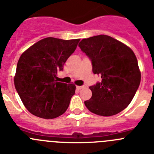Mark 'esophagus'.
I'll return each mask as SVG.
<instances>
[{"label":"esophagus","mask_w":154,"mask_h":154,"mask_svg":"<svg viewBox=\"0 0 154 154\" xmlns=\"http://www.w3.org/2000/svg\"><path fill=\"white\" fill-rule=\"evenodd\" d=\"M83 88H84L83 85H81V86H76V89H79V90H80V89H83Z\"/></svg>","instance_id":"obj_1"}]
</instances>
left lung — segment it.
Instances as JSON below:
<instances>
[{"label": "left lung", "instance_id": "8db88e82", "mask_svg": "<svg viewBox=\"0 0 154 154\" xmlns=\"http://www.w3.org/2000/svg\"><path fill=\"white\" fill-rule=\"evenodd\" d=\"M79 47L90 59L92 72L101 81L89 86L92 92L84 102L87 109L103 116L123 111L131 103L140 83L137 57L130 48L108 35L84 38Z\"/></svg>", "mask_w": 154, "mask_h": 154}]
</instances>
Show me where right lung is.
Listing matches in <instances>:
<instances>
[{"label":"right lung","mask_w":154,"mask_h":154,"mask_svg":"<svg viewBox=\"0 0 154 154\" xmlns=\"http://www.w3.org/2000/svg\"><path fill=\"white\" fill-rule=\"evenodd\" d=\"M79 39L46 38L19 58L14 86L27 109L43 119H54L67 110L75 85L58 82L56 75L76 49Z\"/></svg>","instance_id":"obj_1"}]
</instances>
